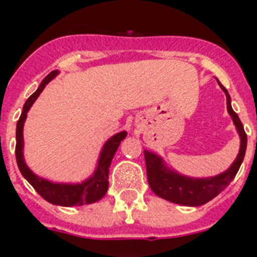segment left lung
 Masks as SVG:
<instances>
[{"instance_id":"1","label":"left lung","mask_w":257,"mask_h":257,"mask_svg":"<svg viewBox=\"0 0 257 257\" xmlns=\"http://www.w3.org/2000/svg\"><path fill=\"white\" fill-rule=\"evenodd\" d=\"M217 82L226 95L227 112L231 116L233 124L235 125L238 136L240 138L239 153L236 155L233 164L220 175L212 176V177L196 178L181 175L175 169H171L167 166L162 156L153 153V151L145 150L144 154L145 162H146L147 181H149L151 190L156 195L168 200V202L189 207L206 204L207 202L217 196L227 185L233 181V178L235 177L236 172H238L243 159H244V154H246L247 149V136L244 133L239 117L231 108L230 95H229L226 89L221 85V82L218 80Z\"/></svg>"}]
</instances>
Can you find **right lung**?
<instances>
[{"label": "right lung", "mask_w": 257, "mask_h": 257, "mask_svg": "<svg viewBox=\"0 0 257 257\" xmlns=\"http://www.w3.org/2000/svg\"><path fill=\"white\" fill-rule=\"evenodd\" d=\"M59 75V71L55 70L49 73L45 79L42 80L37 90L31 95L27 102L24 103L22 115L18 120L17 124V146H15V156L19 171L30 182L37 193L46 200V202L62 207H73V206H84V204H91L98 200H101L107 193L108 189V172H110L111 162L115 155L116 150L119 149L120 142L126 137V132L122 131L113 135L104 142L102 147L99 158L97 160V167L90 177L81 182L76 184H68V182H53L46 178H42L33 173L30 167L26 164L24 160V138H23V126L27 119V113L35 103L37 97L40 95L44 88L48 85L51 80Z\"/></svg>", "instance_id": "add662e5"}]
</instances>
